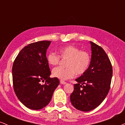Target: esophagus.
I'll list each match as a JSON object with an SVG mask.
<instances>
[{
  "label": "esophagus",
  "instance_id": "1",
  "mask_svg": "<svg viewBox=\"0 0 125 125\" xmlns=\"http://www.w3.org/2000/svg\"><path fill=\"white\" fill-rule=\"evenodd\" d=\"M60 83L62 84H66L67 83L65 82V81H63V80H60Z\"/></svg>",
  "mask_w": 125,
  "mask_h": 125
}]
</instances>
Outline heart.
<instances>
[{"label": "heart", "mask_w": 125, "mask_h": 125, "mask_svg": "<svg viewBox=\"0 0 125 125\" xmlns=\"http://www.w3.org/2000/svg\"><path fill=\"white\" fill-rule=\"evenodd\" d=\"M60 58L66 60V68L56 67L52 71L54 77L65 80L73 78L76 73L81 75L89 68L91 61V55L88 51L80 50L77 47L67 45L58 50V55L50 52L47 56V62L50 65H57L60 63Z\"/></svg>", "instance_id": "1"}]
</instances>
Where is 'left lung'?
<instances>
[{
  "mask_svg": "<svg viewBox=\"0 0 125 125\" xmlns=\"http://www.w3.org/2000/svg\"><path fill=\"white\" fill-rule=\"evenodd\" d=\"M92 59L87 70L77 78L70 100L74 107L89 112L99 106L110 88L113 70L109 57L103 48L90 42Z\"/></svg>",
  "mask_w": 125,
  "mask_h": 125,
  "instance_id": "left-lung-1",
  "label": "left lung"
}]
</instances>
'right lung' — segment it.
<instances>
[{
  "instance_id": "add662e5",
  "label": "right lung",
  "mask_w": 125,
  "mask_h": 125,
  "mask_svg": "<svg viewBox=\"0 0 125 125\" xmlns=\"http://www.w3.org/2000/svg\"><path fill=\"white\" fill-rule=\"evenodd\" d=\"M51 41H42L28 45L19 52L12 67L13 89L21 103L32 110L48 104L60 84L51 78L46 52ZM45 81L44 85L41 82Z\"/></svg>"
}]
</instances>
